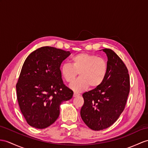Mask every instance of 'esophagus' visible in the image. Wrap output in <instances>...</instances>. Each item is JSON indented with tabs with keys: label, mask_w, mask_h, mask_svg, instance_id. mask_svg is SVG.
I'll list each match as a JSON object with an SVG mask.
<instances>
[{
	"label": "esophagus",
	"mask_w": 148,
	"mask_h": 148,
	"mask_svg": "<svg viewBox=\"0 0 148 148\" xmlns=\"http://www.w3.org/2000/svg\"><path fill=\"white\" fill-rule=\"evenodd\" d=\"M79 95H80V93H78L77 92H74V93H73V96L74 97H77V96H79Z\"/></svg>",
	"instance_id": "esophagus-1"
}]
</instances>
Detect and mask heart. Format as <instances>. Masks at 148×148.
<instances>
[{
  "mask_svg": "<svg viewBox=\"0 0 148 148\" xmlns=\"http://www.w3.org/2000/svg\"><path fill=\"white\" fill-rule=\"evenodd\" d=\"M71 64L65 63L61 66V73L66 82L71 84L79 77L70 87L75 92H82L90 87L94 88L101 85L107 77L108 64L107 61L89 53H79L73 56Z\"/></svg>",
  "mask_w": 148,
  "mask_h": 148,
  "instance_id": "heart-1",
  "label": "heart"
}]
</instances>
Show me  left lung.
I'll use <instances>...</instances> for the list:
<instances>
[{"label": "left lung", "instance_id": "left-lung-1", "mask_svg": "<svg viewBox=\"0 0 148 148\" xmlns=\"http://www.w3.org/2000/svg\"><path fill=\"white\" fill-rule=\"evenodd\" d=\"M107 55L108 72L102 84L82 95L84 104L80 116L85 124L94 131L107 129L124 110L130 90L127 68L117 54L103 49Z\"/></svg>", "mask_w": 148, "mask_h": 148}]
</instances>
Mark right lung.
I'll list each match as a JSON object with an SVG mask.
<instances>
[{
  "instance_id": "right-lung-1",
  "label": "right lung",
  "mask_w": 148,
  "mask_h": 148,
  "mask_svg": "<svg viewBox=\"0 0 148 148\" xmlns=\"http://www.w3.org/2000/svg\"><path fill=\"white\" fill-rule=\"evenodd\" d=\"M70 55L51 46L35 50L25 60L16 84L17 99L27 124L45 129L60 115V106L73 97L63 84L60 66Z\"/></svg>"
}]
</instances>
